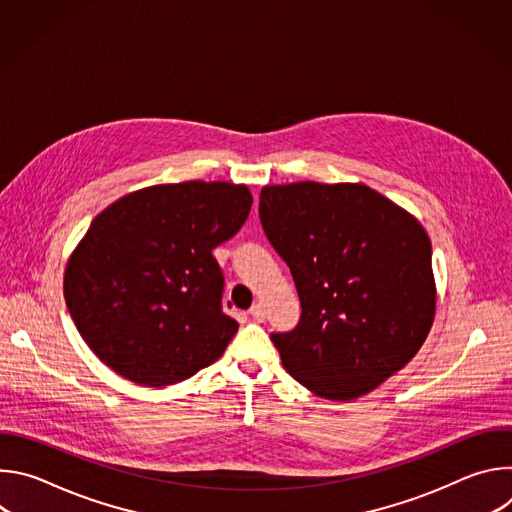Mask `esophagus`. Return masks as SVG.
<instances>
[{
  "label": "esophagus",
  "mask_w": 512,
  "mask_h": 512,
  "mask_svg": "<svg viewBox=\"0 0 512 512\" xmlns=\"http://www.w3.org/2000/svg\"><path fill=\"white\" fill-rule=\"evenodd\" d=\"M249 314H251L253 320L263 322V320H265V308H263V304H253V308L249 310Z\"/></svg>",
  "instance_id": "1"
}]
</instances>
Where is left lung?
I'll list each match as a JSON object with an SVG mask.
<instances>
[{"instance_id": "1", "label": "left lung", "mask_w": 512, "mask_h": 512, "mask_svg": "<svg viewBox=\"0 0 512 512\" xmlns=\"http://www.w3.org/2000/svg\"><path fill=\"white\" fill-rule=\"evenodd\" d=\"M259 216L294 275L302 316L273 332L285 371L348 401L401 371L435 314L431 243L415 218L364 184L265 186Z\"/></svg>"}]
</instances>
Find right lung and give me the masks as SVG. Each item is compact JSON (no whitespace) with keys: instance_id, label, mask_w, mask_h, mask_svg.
Returning <instances> with one entry per match:
<instances>
[{"instance_id":"right-lung-1","label":"right lung","mask_w":512,"mask_h":512,"mask_svg":"<svg viewBox=\"0 0 512 512\" xmlns=\"http://www.w3.org/2000/svg\"><path fill=\"white\" fill-rule=\"evenodd\" d=\"M253 196L229 182L160 184L107 206L64 271L77 330L109 369L137 385L190 379L239 324L223 312L212 249L245 225Z\"/></svg>"}]
</instances>
